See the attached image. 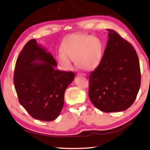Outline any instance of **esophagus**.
<instances>
[{"mask_svg": "<svg viewBox=\"0 0 150 150\" xmlns=\"http://www.w3.org/2000/svg\"><path fill=\"white\" fill-rule=\"evenodd\" d=\"M78 75H83V76H84V77H86V74H85V73H79Z\"/></svg>", "mask_w": 150, "mask_h": 150, "instance_id": "obj_1", "label": "esophagus"}]
</instances>
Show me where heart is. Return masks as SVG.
I'll list each match as a JSON object with an SVG mask.
<instances>
[{"label":"heart","instance_id":"heart-1","mask_svg":"<svg viewBox=\"0 0 150 150\" xmlns=\"http://www.w3.org/2000/svg\"><path fill=\"white\" fill-rule=\"evenodd\" d=\"M102 48L98 38L85 34L72 35L64 40L56 59L65 70L71 69V60L81 69L91 70L101 62Z\"/></svg>","mask_w":150,"mask_h":150}]
</instances>
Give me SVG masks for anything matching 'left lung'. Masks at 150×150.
<instances>
[{
    "label": "left lung",
    "instance_id": "obj_1",
    "mask_svg": "<svg viewBox=\"0 0 150 150\" xmlns=\"http://www.w3.org/2000/svg\"><path fill=\"white\" fill-rule=\"evenodd\" d=\"M108 31L102 59L89 77L88 96L103 112L127 110L134 103L141 83L140 63L132 46L117 33Z\"/></svg>",
    "mask_w": 150,
    "mask_h": 150
}]
</instances>
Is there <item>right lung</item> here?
Instances as JSON below:
<instances>
[{"label":"right lung","mask_w":150,"mask_h":150,"mask_svg":"<svg viewBox=\"0 0 150 150\" xmlns=\"http://www.w3.org/2000/svg\"><path fill=\"white\" fill-rule=\"evenodd\" d=\"M56 66L50 52L35 39L26 43L16 61L13 83L19 102L35 119L53 121L63 108L65 91L75 74Z\"/></svg>","instance_id":"right-lung-1"}]
</instances>
